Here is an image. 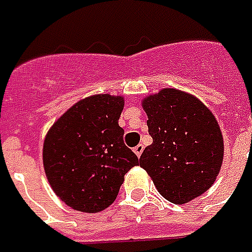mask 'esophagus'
I'll return each instance as SVG.
<instances>
[{
	"label": "esophagus",
	"mask_w": 252,
	"mask_h": 252,
	"mask_svg": "<svg viewBox=\"0 0 252 252\" xmlns=\"http://www.w3.org/2000/svg\"><path fill=\"white\" fill-rule=\"evenodd\" d=\"M133 153L136 154L137 157H140V155H142V153H143V146H142V144H137L136 147L133 148Z\"/></svg>",
	"instance_id": "34e87169"
}]
</instances>
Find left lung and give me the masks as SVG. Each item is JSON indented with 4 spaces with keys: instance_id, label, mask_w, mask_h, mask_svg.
Segmentation results:
<instances>
[{
    "instance_id": "8db88e82",
    "label": "left lung",
    "mask_w": 252,
    "mask_h": 252,
    "mask_svg": "<svg viewBox=\"0 0 252 252\" xmlns=\"http://www.w3.org/2000/svg\"><path fill=\"white\" fill-rule=\"evenodd\" d=\"M153 144L140 167L173 204H186L209 189L220 173L224 142L211 110L185 92L162 89L142 101Z\"/></svg>"
}]
</instances>
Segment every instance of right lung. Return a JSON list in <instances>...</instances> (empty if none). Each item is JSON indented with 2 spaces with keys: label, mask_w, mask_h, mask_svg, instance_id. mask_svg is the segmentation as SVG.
Listing matches in <instances>:
<instances>
[{
  "label": "right lung",
  "mask_w": 252,
  "mask_h": 252,
  "mask_svg": "<svg viewBox=\"0 0 252 252\" xmlns=\"http://www.w3.org/2000/svg\"><path fill=\"white\" fill-rule=\"evenodd\" d=\"M124 98L95 94L78 101L47 132L43 164L55 194L72 209L97 213L113 204L124 175L139 164L119 126Z\"/></svg>",
  "instance_id": "obj_1"
}]
</instances>
